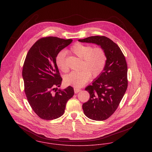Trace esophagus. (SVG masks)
<instances>
[{"label":"esophagus","mask_w":152,"mask_h":152,"mask_svg":"<svg viewBox=\"0 0 152 152\" xmlns=\"http://www.w3.org/2000/svg\"><path fill=\"white\" fill-rule=\"evenodd\" d=\"M74 93H78V92H80L81 91L80 89H78V88H74Z\"/></svg>","instance_id":"esophagus-1"}]
</instances>
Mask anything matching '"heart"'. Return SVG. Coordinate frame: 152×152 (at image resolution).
Here are the masks:
<instances>
[{
	"instance_id": "1",
	"label": "heart",
	"mask_w": 152,
	"mask_h": 152,
	"mask_svg": "<svg viewBox=\"0 0 152 152\" xmlns=\"http://www.w3.org/2000/svg\"><path fill=\"white\" fill-rule=\"evenodd\" d=\"M70 51L75 56L82 59L81 71H72L64 78V83L75 88H81L89 81L91 76L97 78L103 71L107 56L104 50L100 47L93 48L90 45L76 42L70 48ZM56 63L61 70H68L66 63V52L61 51L56 57Z\"/></svg>"
}]
</instances>
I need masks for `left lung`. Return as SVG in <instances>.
<instances>
[{
    "label": "left lung",
    "instance_id": "obj_1",
    "mask_svg": "<svg viewBox=\"0 0 152 152\" xmlns=\"http://www.w3.org/2000/svg\"><path fill=\"white\" fill-rule=\"evenodd\" d=\"M82 42L100 45L105 52L107 61L101 74L85 88L90 98L82 105L85 115L94 121H104L118 107L127 90V65L119 46L105 36H91L79 39Z\"/></svg>",
    "mask_w": 152,
    "mask_h": 152
}]
</instances>
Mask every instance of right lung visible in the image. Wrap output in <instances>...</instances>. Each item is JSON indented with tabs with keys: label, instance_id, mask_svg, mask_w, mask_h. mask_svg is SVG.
<instances>
[{
	"label": "right lung",
	"instance_id": "obj_1",
	"mask_svg": "<svg viewBox=\"0 0 152 152\" xmlns=\"http://www.w3.org/2000/svg\"><path fill=\"white\" fill-rule=\"evenodd\" d=\"M72 39L47 37L37 41L28 51L22 69L25 94L31 108L42 119L53 120L64 112L73 96L70 86L58 89L62 81L56 57Z\"/></svg>",
	"mask_w": 152,
	"mask_h": 152
}]
</instances>
